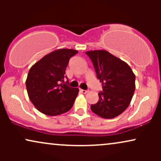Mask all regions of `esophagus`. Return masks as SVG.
I'll return each instance as SVG.
<instances>
[{"label": "esophagus", "mask_w": 161, "mask_h": 161, "mask_svg": "<svg viewBox=\"0 0 161 161\" xmlns=\"http://www.w3.org/2000/svg\"><path fill=\"white\" fill-rule=\"evenodd\" d=\"M79 91H80L81 93H82V94H86L87 92H88V91H86V90H83V89H80Z\"/></svg>", "instance_id": "34e87169"}]
</instances>
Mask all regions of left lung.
<instances>
[{"label": "left lung", "instance_id": "left-lung-1", "mask_svg": "<svg viewBox=\"0 0 161 161\" xmlns=\"http://www.w3.org/2000/svg\"><path fill=\"white\" fill-rule=\"evenodd\" d=\"M103 92L91 110L104 119H112L129 107L136 89V75L128 64L105 50L87 51Z\"/></svg>", "mask_w": 161, "mask_h": 161}]
</instances>
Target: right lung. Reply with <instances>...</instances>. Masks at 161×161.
Wrapping results in <instances>:
<instances>
[{
	"instance_id": "1",
	"label": "right lung",
	"mask_w": 161,
	"mask_h": 161,
	"mask_svg": "<svg viewBox=\"0 0 161 161\" xmlns=\"http://www.w3.org/2000/svg\"><path fill=\"white\" fill-rule=\"evenodd\" d=\"M77 53L73 49H57L30 68L25 86L29 99L38 111L57 116L68 112L73 106L79 88L63 83L69 58Z\"/></svg>"
}]
</instances>
